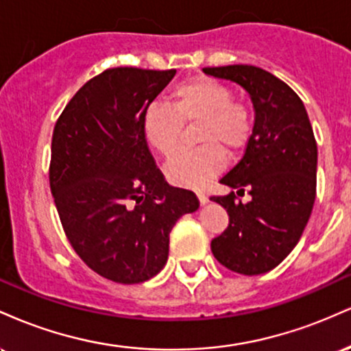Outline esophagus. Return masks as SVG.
<instances>
[{"label":"esophagus","instance_id":"34e87169","mask_svg":"<svg viewBox=\"0 0 351 351\" xmlns=\"http://www.w3.org/2000/svg\"><path fill=\"white\" fill-rule=\"evenodd\" d=\"M198 199H199L201 206H204V204H208V196L204 195V193H198Z\"/></svg>","mask_w":351,"mask_h":351}]
</instances>
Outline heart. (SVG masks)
Segmentation results:
<instances>
[{"mask_svg": "<svg viewBox=\"0 0 351 351\" xmlns=\"http://www.w3.org/2000/svg\"><path fill=\"white\" fill-rule=\"evenodd\" d=\"M199 122L195 152L180 153L167 165V178L180 188L199 189L226 167V155H237L252 135V114L243 102L232 100V90L209 77H195L171 90L170 106L152 104L145 110V142L156 153L171 156L178 150L183 123Z\"/></svg>", "mask_w": 351, "mask_h": 351, "instance_id": "heart-1", "label": "heart"}]
</instances>
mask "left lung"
Masks as SVG:
<instances>
[{
  "label": "left lung",
  "mask_w": 351,
  "mask_h": 351,
  "mask_svg": "<svg viewBox=\"0 0 351 351\" xmlns=\"http://www.w3.org/2000/svg\"><path fill=\"white\" fill-rule=\"evenodd\" d=\"M204 74L244 88L254 107L252 135L243 158L221 183L249 189L213 196L229 215V226L211 241L224 267L257 276L277 267L299 243L312 215L317 189V142L299 95L256 66L204 67Z\"/></svg>",
  "instance_id": "1"
}]
</instances>
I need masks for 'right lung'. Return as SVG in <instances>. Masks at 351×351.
<instances>
[{
    "label": "right lung",
    "instance_id": "1",
    "mask_svg": "<svg viewBox=\"0 0 351 351\" xmlns=\"http://www.w3.org/2000/svg\"><path fill=\"white\" fill-rule=\"evenodd\" d=\"M176 71L107 69L79 88L52 134L49 183L60 223L80 259L119 284L156 276L170 232L199 208L170 186L143 138V114Z\"/></svg>",
    "mask_w": 351,
    "mask_h": 351
}]
</instances>
